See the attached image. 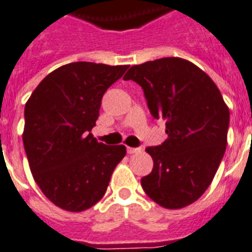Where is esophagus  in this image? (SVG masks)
Wrapping results in <instances>:
<instances>
[{
  "label": "esophagus",
  "instance_id": "esophagus-1",
  "mask_svg": "<svg viewBox=\"0 0 252 252\" xmlns=\"http://www.w3.org/2000/svg\"><path fill=\"white\" fill-rule=\"evenodd\" d=\"M138 151H141V147H126V153L128 154H134V153H138Z\"/></svg>",
  "mask_w": 252,
  "mask_h": 252
}]
</instances>
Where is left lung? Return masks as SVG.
I'll use <instances>...</instances> for the list:
<instances>
[{
	"instance_id": "obj_1",
	"label": "left lung",
	"mask_w": 252,
	"mask_h": 252,
	"mask_svg": "<svg viewBox=\"0 0 252 252\" xmlns=\"http://www.w3.org/2000/svg\"><path fill=\"white\" fill-rule=\"evenodd\" d=\"M123 79L142 88L168 136L146 149L154 167L141 179L142 189L161 207L189 206L207 190L225 153L229 108L221 93L199 67L175 57L132 66Z\"/></svg>"
}]
</instances>
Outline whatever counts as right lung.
<instances>
[{"label": "right lung", "mask_w": 252, "mask_h": 252, "mask_svg": "<svg viewBox=\"0 0 252 252\" xmlns=\"http://www.w3.org/2000/svg\"><path fill=\"white\" fill-rule=\"evenodd\" d=\"M129 66L73 62L45 77L24 108L23 144L31 172L50 202L71 212L105 195L124 145L98 142L91 133L103 94Z\"/></svg>", "instance_id": "1"}]
</instances>
